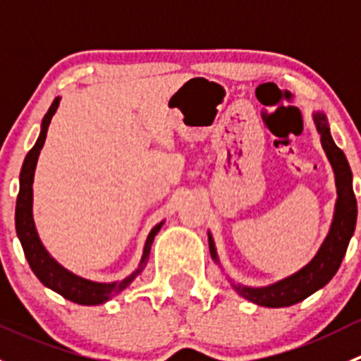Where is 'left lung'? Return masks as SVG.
<instances>
[{
    "instance_id": "1",
    "label": "left lung",
    "mask_w": 361,
    "mask_h": 361,
    "mask_svg": "<svg viewBox=\"0 0 361 361\" xmlns=\"http://www.w3.org/2000/svg\"><path fill=\"white\" fill-rule=\"evenodd\" d=\"M312 120H314L316 130L322 136V147L325 150L326 159H329L334 174H336L337 201L336 207H334L332 224H330L325 241L322 243V246L316 251L314 257L311 258V262L305 264L302 269H298L297 272H293V274L267 286H246L228 278L232 288L243 298L257 305H262V307H288V305L298 304L304 298H307L309 295L329 285L330 279L336 276L338 267H341V262L344 258L345 250H348L349 241L355 234L358 207H356L355 192H353L351 167H349L344 152L334 143L325 113L314 111L312 113ZM207 241H209L211 258L220 265L216 246H214V239L211 232H207Z\"/></svg>"
}]
</instances>
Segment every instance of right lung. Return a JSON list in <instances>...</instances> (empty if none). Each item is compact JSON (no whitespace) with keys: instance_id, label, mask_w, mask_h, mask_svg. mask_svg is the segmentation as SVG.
Listing matches in <instances>:
<instances>
[{"instance_id":"1","label":"right lung","mask_w":361,"mask_h":361,"mask_svg":"<svg viewBox=\"0 0 361 361\" xmlns=\"http://www.w3.org/2000/svg\"><path fill=\"white\" fill-rule=\"evenodd\" d=\"M59 103L61 97H56L52 106L47 111V115L43 116L42 130H39V136L38 140H36L35 147L27 152V155H25L24 159L19 178V195H17L16 206V231L17 235H19L20 245H23L25 258H27L29 262V267H31V271L35 272L36 278H38L47 288L63 295L64 298L75 302V304L99 305L108 302L111 297H115V295H118L120 292H123V290L143 272V269L147 267L148 264V257H150L154 239L155 235L159 234L160 227L164 225V220L155 225L150 231V234H148L147 241H145L143 255H141V260L140 264H137V267L134 269L129 276H126L123 279H118V281L99 283L92 281V279H85L82 278V276L73 274L71 271L63 267V265L47 251L42 239H39L38 231H36L35 218H32V181H35L36 164H38L39 152H42L43 143H45L50 120L56 115Z\"/></svg>"}]
</instances>
